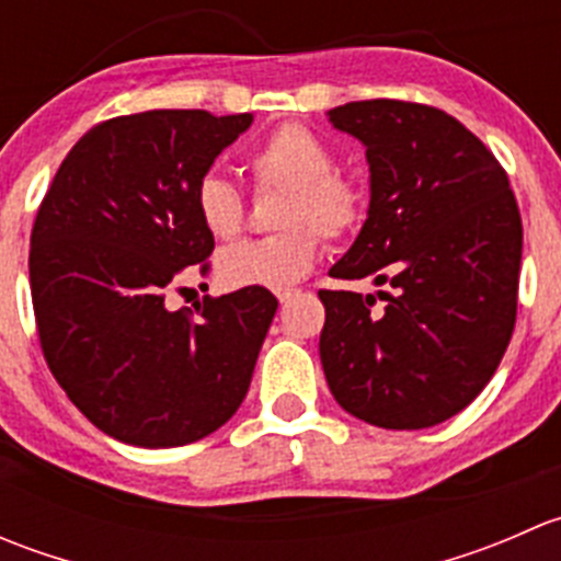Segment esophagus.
<instances>
[{
    "mask_svg": "<svg viewBox=\"0 0 561 561\" xmlns=\"http://www.w3.org/2000/svg\"><path fill=\"white\" fill-rule=\"evenodd\" d=\"M296 293L298 290H279V293H276V298H279V304H287L293 296H296Z\"/></svg>",
    "mask_w": 561,
    "mask_h": 561,
    "instance_id": "34e87169",
    "label": "esophagus"
}]
</instances>
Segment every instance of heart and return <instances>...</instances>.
Listing matches in <instances>:
<instances>
[{"instance_id":"obj_1","label":"heart","mask_w":561,"mask_h":561,"mask_svg":"<svg viewBox=\"0 0 561 561\" xmlns=\"http://www.w3.org/2000/svg\"><path fill=\"white\" fill-rule=\"evenodd\" d=\"M254 181L268 190H285L276 225L282 233L228 247L217 257V276L225 287L285 290L312 271L320 254V233L344 239L366 217V190L336 171V151L322 135L304 124H282L254 149ZM195 211L203 228L228 241L244 228V195L219 171H208L195 184Z\"/></svg>"}]
</instances>
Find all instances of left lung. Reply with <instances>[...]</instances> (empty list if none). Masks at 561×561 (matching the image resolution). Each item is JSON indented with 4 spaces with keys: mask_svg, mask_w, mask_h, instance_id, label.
<instances>
[{
    "mask_svg": "<svg viewBox=\"0 0 561 561\" xmlns=\"http://www.w3.org/2000/svg\"><path fill=\"white\" fill-rule=\"evenodd\" d=\"M328 122L366 146L369 217L328 274L375 296L320 290L333 399L380 428H428L494 377L516 325L524 228L507 173L445 111L364 100Z\"/></svg>",
    "mask_w": 561,
    "mask_h": 561,
    "instance_id": "left-lung-1",
    "label": "left lung"
}]
</instances>
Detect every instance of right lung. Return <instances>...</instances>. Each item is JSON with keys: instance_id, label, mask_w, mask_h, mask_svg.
<instances>
[{"instance_id": "right-lung-1", "label": "right lung", "mask_w": 561, "mask_h": 561, "mask_svg": "<svg viewBox=\"0 0 561 561\" xmlns=\"http://www.w3.org/2000/svg\"><path fill=\"white\" fill-rule=\"evenodd\" d=\"M252 113L146 111L89 129L45 192L30 285L39 347L72 404L118 443L179 448L233 417L276 301L265 287L168 298L206 274L195 184Z\"/></svg>"}]
</instances>
